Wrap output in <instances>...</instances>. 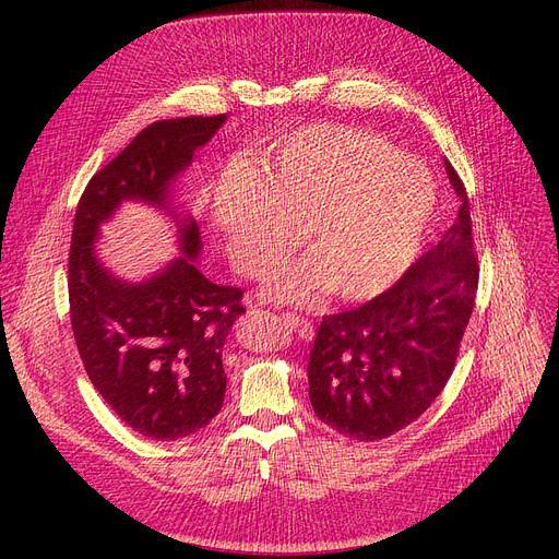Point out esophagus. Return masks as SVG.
<instances>
[{
  "label": "esophagus",
  "instance_id": "1",
  "mask_svg": "<svg viewBox=\"0 0 559 559\" xmlns=\"http://www.w3.org/2000/svg\"><path fill=\"white\" fill-rule=\"evenodd\" d=\"M283 321H285V324L292 329V331H295L299 337H304L306 342H310L312 337H314V326L310 324V321L308 319H304V317H299V314H283Z\"/></svg>",
  "mask_w": 559,
  "mask_h": 559
}]
</instances>
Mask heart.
Here are the masks:
<instances>
[{
	"label": "heart",
	"mask_w": 559,
	"mask_h": 559,
	"mask_svg": "<svg viewBox=\"0 0 559 559\" xmlns=\"http://www.w3.org/2000/svg\"><path fill=\"white\" fill-rule=\"evenodd\" d=\"M437 203L430 169L367 129L314 124L264 165L233 167L213 190V222L235 267L255 274L306 226L312 255L270 272L262 292L310 304L324 289L367 301L415 262Z\"/></svg>",
	"instance_id": "obj_1"
}]
</instances>
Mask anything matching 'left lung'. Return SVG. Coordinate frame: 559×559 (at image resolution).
Here are the masks:
<instances>
[{
    "label": "left lung",
    "instance_id": "8db88e82",
    "mask_svg": "<svg viewBox=\"0 0 559 559\" xmlns=\"http://www.w3.org/2000/svg\"><path fill=\"white\" fill-rule=\"evenodd\" d=\"M444 165L460 197L453 226L394 287L324 317L310 350L314 415L358 442L385 439L426 413L453 373L474 310L478 260L468 199L453 165Z\"/></svg>",
    "mask_w": 559,
    "mask_h": 559
}]
</instances>
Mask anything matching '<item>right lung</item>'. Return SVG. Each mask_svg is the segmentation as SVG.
<instances>
[{
    "label": "right lung",
    "mask_w": 559,
    "mask_h": 559,
    "mask_svg": "<svg viewBox=\"0 0 559 559\" xmlns=\"http://www.w3.org/2000/svg\"><path fill=\"white\" fill-rule=\"evenodd\" d=\"M226 115L179 117L140 131L81 194L68 264L70 317L87 378L127 426L158 442L194 435L224 405L222 348L245 308L238 287L205 278L201 233L174 199L194 152ZM127 200L174 224L180 255L142 282L117 277L100 260V226Z\"/></svg>",
    "instance_id": "add662e5"
}]
</instances>
